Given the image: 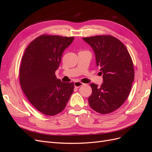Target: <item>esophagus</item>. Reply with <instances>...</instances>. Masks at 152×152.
<instances>
[{"label": "esophagus", "mask_w": 152, "mask_h": 152, "mask_svg": "<svg viewBox=\"0 0 152 152\" xmlns=\"http://www.w3.org/2000/svg\"><path fill=\"white\" fill-rule=\"evenodd\" d=\"M84 84L82 83V82H79V81H77V82H75V83H74V86H75V87H76V88H78V87H80V86H84Z\"/></svg>", "instance_id": "esophagus-1"}]
</instances>
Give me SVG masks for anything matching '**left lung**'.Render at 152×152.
I'll use <instances>...</instances> for the list:
<instances>
[{"mask_svg": "<svg viewBox=\"0 0 152 152\" xmlns=\"http://www.w3.org/2000/svg\"><path fill=\"white\" fill-rule=\"evenodd\" d=\"M93 48L103 82L91 84L88 102L91 108L107 114L120 108L130 93L134 78L133 63L127 48L112 35H96L82 39Z\"/></svg>", "mask_w": 152, "mask_h": 152, "instance_id": "left-lung-1", "label": "left lung"}]
</instances>
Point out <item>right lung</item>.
Instances as JSON below:
<instances>
[{"label": "right lung", "instance_id": "obj_1", "mask_svg": "<svg viewBox=\"0 0 152 152\" xmlns=\"http://www.w3.org/2000/svg\"><path fill=\"white\" fill-rule=\"evenodd\" d=\"M73 39L42 35L30 43L22 58L19 75L22 90L30 103L46 115L62 112L73 93L74 83L61 82L55 72Z\"/></svg>", "mask_w": 152, "mask_h": 152}]
</instances>
